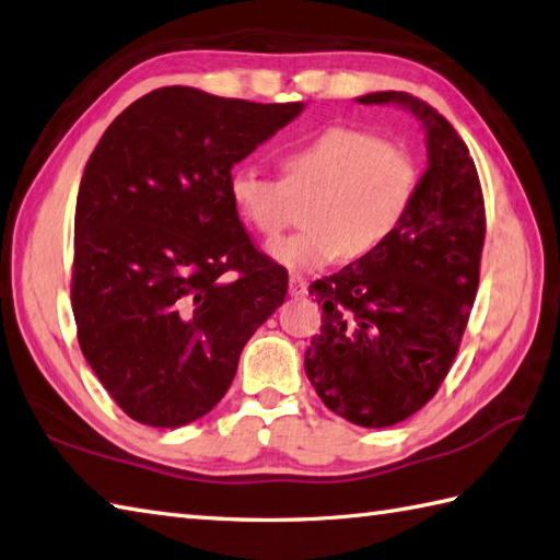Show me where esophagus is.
Instances as JSON below:
<instances>
[{"label": "esophagus", "instance_id": "esophagus-1", "mask_svg": "<svg viewBox=\"0 0 560 560\" xmlns=\"http://www.w3.org/2000/svg\"><path fill=\"white\" fill-rule=\"evenodd\" d=\"M289 293L293 295V299H303V295L308 293V279L301 277V273H291Z\"/></svg>", "mask_w": 560, "mask_h": 560}]
</instances>
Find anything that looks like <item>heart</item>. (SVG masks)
<instances>
[{
  "label": "heart",
  "mask_w": 560,
  "mask_h": 560,
  "mask_svg": "<svg viewBox=\"0 0 560 560\" xmlns=\"http://www.w3.org/2000/svg\"><path fill=\"white\" fill-rule=\"evenodd\" d=\"M283 182L252 164L228 174V199L261 237H277L291 221V196L305 199L301 233L277 240L269 255L295 271H315L347 257L366 259L398 233L420 186L408 148L361 128L327 126L281 152Z\"/></svg>",
  "instance_id": "b5f03b06"
}]
</instances>
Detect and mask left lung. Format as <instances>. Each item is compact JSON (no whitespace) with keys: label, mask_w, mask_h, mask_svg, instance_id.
Instances as JSON below:
<instances>
[{"label":"left lung","mask_w":560,"mask_h":560,"mask_svg":"<svg viewBox=\"0 0 560 560\" xmlns=\"http://www.w3.org/2000/svg\"><path fill=\"white\" fill-rule=\"evenodd\" d=\"M357 102L408 108L427 133V172L386 245L311 283L325 317L305 374L339 418L378 430L430 402L452 369L478 291L486 206L466 142L436 108L408 92Z\"/></svg>","instance_id":"obj_1"}]
</instances>
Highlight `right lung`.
Here are the masks:
<instances>
[{
	"instance_id": "1",
	"label": "right lung",
	"mask_w": 560,
	"mask_h": 560,
	"mask_svg": "<svg viewBox=\"0 0 560 560\" xmlns=\"http://www.w3.org/2000/svg\"><path fill=\"white\" fill-rule=\"evenodd\" d=\"M301 112L162 86L130 104L86 162L77 337L136 422L174 430L211 412L247 339L287 299L289 273L252 245L228 174Z\"/></svg>"
}]
</instances>
